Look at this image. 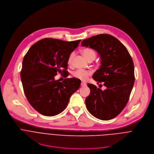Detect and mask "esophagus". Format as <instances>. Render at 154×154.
Wrapping results in <instances>:
<instances>
[{
	"label": "esophagus",
	"instance_id": "34e87169",
	"mask_svg": "<svg viewBox=\"0 0 154 154\" xmlns=\"http://www.w3.org/2000/svg\"><path fill=\"white\" fill-rule=\"evenodd\" d=\"M81 86H83V87H84V86H86V84L85 83H84V82H82V83H81Z\"/></svg>",
	"mask_w": 154,
	"mask_h": 154
}]
</instances>
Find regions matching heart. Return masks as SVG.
I'll list each match as a JSON object with an SVG mask.
<instances>
[{
    "label": "heart",
    "mask_w": 154,
    "mask_h": 154,
    "mask_svg": "<svg viewBox=\"0 0 154 154\" xmlns=\"http://www.w3.org/2000/svg\"><path fill=\"white\" fill-rule=\"evenodd\" d=\"M81 52H82L83 56L87 60H89L90 59L94 60L96 55L95 51L93 49H90V48H85V49H82ZM74 55V54L73 52L70 54V55L68 57V62L69 64H70L72 62ZM91 74V72L90 71H85V70H77V71L74 72L73 76L75 78L78 79L82 81H86Z\"/></svg>",
    "instance_id": "heart-1"
}]
</instances>
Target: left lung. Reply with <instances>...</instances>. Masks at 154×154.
<instances>
[{
    "label": "left lung",
    "instance_id": "obj_1",
    "mask_svg": "<svg viewBox=\"0 0 154 154\" xmlns=\"http://www.w3.org/2000/svg\"><path fill=\"white\" fill-rule=\"evenodd\" d=\"M82 46L99 54L101 64L93 78L106 86L102 90L93 84L87 85L90 89L85 99L87 109L97 119H112L122 111L132 90L135 82L132 58L123 44L110 35L100 34L84 39Z\"/></svg>",
    "mask_w": 154,
    "mask_h": 154
}]
</instances>
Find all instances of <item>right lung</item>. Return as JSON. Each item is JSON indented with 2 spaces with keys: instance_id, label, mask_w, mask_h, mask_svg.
<instances>
[{
  "instance_id": "1",
  "label": "right lung",
  "mask_w": 154,
  "mask_h": 154,
  "mask_svg": "<svg viewBox=\"0 0 154 154\" xmlns=\"http://www.w3.org/2000/svg\"><path fill=\"white\" fill-rule=\"evenodd\" d=\"M81 40L64 41L45 38L35 44L26 54L20 72L26 96L40 114L54 116L66 108L71 95L80 86L76 78L55 80L58 72H66L68 57Z\"/></svg>"
}]
</instances>
